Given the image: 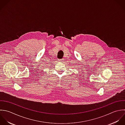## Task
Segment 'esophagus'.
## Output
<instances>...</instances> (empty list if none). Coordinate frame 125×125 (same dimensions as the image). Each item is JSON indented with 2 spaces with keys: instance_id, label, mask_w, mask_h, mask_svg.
<instances>
[{
  "instance_id": "1",
  "label": "esophagus",
  "mask_w": 125,
  "mask_h": 125,
  "mask_svg": "<svg viewBox=\"0 0 125 125\" xmlns=\"http://www.w3.org/2000/svg\"><path fill=\"white\" fill-rule=\"evenodd\" d=\"M59 62H62L63 61V59H58V60Z\"/></svg>"
}]
</instances>
